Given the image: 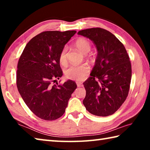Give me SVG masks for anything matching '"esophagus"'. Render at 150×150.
Masks as SVG:
<instances>
[{
  "mask_svg": "<svg viewBox=\"0 0 150 150\" xmlns=\"http://www.w3.org/2000/svg\"><path fill=\"white\" fill-rule=\"evenodd\" d=\"M77 87H82L83 86V85H82V83H77Z\"/></svg>",
  "mask_w": 150,
  "mask_h": 150,
  "instance_id": "1",
  "label": "esophagus"
}]
</instances>
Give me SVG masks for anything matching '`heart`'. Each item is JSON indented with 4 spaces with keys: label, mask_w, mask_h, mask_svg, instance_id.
I'll return each instance as SVG.
<instances>
[{
    "label": "heart",
    "mask_w": 150,
    "mask_h": 150,
    "mask_svg": "<svg viewBox=\"0 0 150 150\" xmlns=\"http://www.w3.org/2000/svg\"><path fill=\"white\" fill-rule=\"evenodd\" d=\"M75 47L83 54H87L89 52L91 44L85 38H79L75 43ZM67 49L64 47L60 52L59 56V63L62 65L67 63ZM90 71V68L87 65H71L65 70V76L68 79L74 81H81L86 77Z\"/></svg>",
    "instance_id": "obj_1"
}]
</instances>
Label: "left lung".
<instances>
[{
  "label": "left lung",
  "instance_id": "1",
  "mask_svg": "<svg viewBox=\"0 0 150 150\" xmlns=\"http://www.w3.org/2000/svg\"><path fill=\"white\" fill-rule=\"evenodd\" d=\"M78 34L88 38L97 48L95 65L83 85L86 96L83 101L93 115H113L126 100L130 90L132 66L122 43L101 28L81 30Z\"/></svg>",
  "mask_w": 150,
  "mask_h": 150
}]
</instances>
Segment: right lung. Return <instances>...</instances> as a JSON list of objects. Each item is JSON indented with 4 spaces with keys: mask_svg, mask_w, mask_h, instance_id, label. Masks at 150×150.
<instances>
[{
    "mask_svg": "<svg viewBox=\"0 0 150 150\" xmlns=\"http://www.w3.org/2000/svg\"><path fill=\"white\" fill-rule=\"evenodd\" d=\"M75 30L45 31L28 43L17 65L16 85L22 99L34 115L54 120L65 113L68 101L77 88L71 80L54 84L63 75L60 52Z\"/></svg>",
    "mask_w": 150,
    "mask_h": 150,
    "instance_id": "right-lung-1",
    "label": "right lung"
}]
</instances>
